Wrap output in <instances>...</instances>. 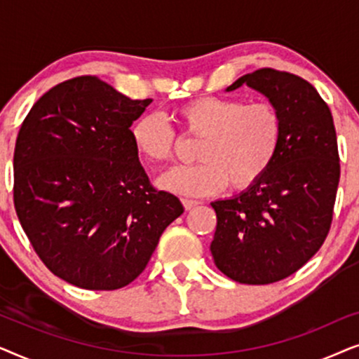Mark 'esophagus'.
I'll use <instances>...</instances> for the list:
<instances>
[{"instance_id": "34e87169", "label": "esophagus", "mask_w": 359, "mask_h": 359, "mask_svg": "<svg viewBox=\"0 0 359 359\" xmlns=\"http://www.w3.org/2000/svg\"><path fill=\"white\" fill-rule=\"evenodd\" d=\"M199 204H201V201L188 199V198H184V199H183V205H184V209H186V210H191V209L196 208V205H199Z\"/></svg>"}]
</instances>
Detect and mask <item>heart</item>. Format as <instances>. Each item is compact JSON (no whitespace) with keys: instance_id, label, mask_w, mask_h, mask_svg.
<instances>
[{"instance_id":"1","label":"heart","mask_w":359,"mask_h":359,"mask_svg":"<svg viewBox=\"0 0 359 359\" xmlns=\"http://www.w3.org/2000/svg\"><path fill=\"white\" fill-rule=\"evenodd\" d=\"M188 137L201 139L196 147L199 163L181 166L160 180L165 189L188 196L248 189L271 168L283 142V114L271 101L247 102L240 97L203 96L176 109ZM130 139L137 154L156 165L175 158L180 135L160 114L135 119Z\"/></svg>"}]
</instances>
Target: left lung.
I'll use <instances>...</instances> for the list:
<instances>
[{
  "instance_id": "8db88e82",
  "label": "left lung",
  "mask_w": 359,
  "mask_h": 359,
  "mask_svg": "<svg viewBox=\"0 0 359 359\" xmlns=\"http://www.w3.org/2000/svg\"><path fill=\"white\" fill-rule=\"evenodd\" d=\"M247 83L283 114V142L266 175L233 199L210 203L215 266L242 284H271L302 268L325 242L340 181L330 107L304 78L259 68L227 88Z\"/></svg>"
}]
</instances>
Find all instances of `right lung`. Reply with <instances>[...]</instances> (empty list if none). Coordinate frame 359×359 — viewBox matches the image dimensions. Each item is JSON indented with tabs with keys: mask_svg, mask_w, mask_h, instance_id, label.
Returning <instances> with one entry per match:
<instances>
[{
	"mask_svg": "<svg viewBox=\"0 0 359 359\" xmlns=\"http://www.w3.org/2000/svg\"><path fill=\"white\" fill-rule=\"evenodd\" d=\"M150 102L83 75L39 97L19 129V222L42 263L73 286L114 291L130 284L183 214L175 194L150 183L132 144V122Z\"/></svg>",
	"mask_w": 359,
	"mask_h": 359,
	"instance_id": "add662e5",
	"label": "right lung"
}]
</instances>
